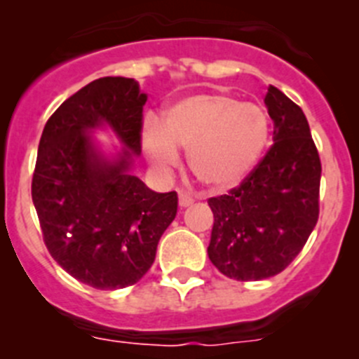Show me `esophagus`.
Wrapping results in <instances>:
<instances>
[{
    "label": "esophagus",
    "mask_w": 359,
    "mask_h": 359,
    "mask_svg": "<svg viewBox=\"0 0 359 359\" xmlns=\"http://www.w3.org/2000/svg\"><path fill=\"white\" fill-rule=\"evenodd\" d=\"M194 203V198L190 194H187V192H180V207H190Z\"/></svg>",
    "instance_id": "obj_1"
}]
</instances>
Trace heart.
I'll use <instances>...</instances> for the list:
<instances>
[{
	"instance_id": "1",
	"label": "heart",
	"mask_w": 359,
	"mask_h": 359,
	"mask_svg": "<svg viewBox=\"0 0 359 359\" xmlns=\"http://www.w3.org/2000/svg\"><path fill=\"white\" fill-rule=\"evenodd\" d=\"M269 118L261 106L226 93H198L147 122L142 135L149 160L167 170L177 163L176 147L189 149V165L203 185L228 190L250 176L269 144Z\"/></svg>"
}]
</instances>
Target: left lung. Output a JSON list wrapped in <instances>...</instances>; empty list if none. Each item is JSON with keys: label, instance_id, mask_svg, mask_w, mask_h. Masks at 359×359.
<instances>
[{"label": "left lung", "instance_id": "1", "mask_svg": "<svg viewBox=\"0 0 359 359\" xmlns=\"http://www.w3.org/2000/svg\"><path fill=\"white\" fill-rule=\"evenodd\" d=\"M264 102L275 144L241 185L208 199L214 212L208 257L221 273L241 282L284 271L320 214L322 163L306 115L271 84Z\"/></svg>", "mask_w": 359, "mask_h": 359}]
</instances>
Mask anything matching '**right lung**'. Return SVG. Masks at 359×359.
<instances>
[{
    "label": "right lung",
    "mask_w": 359,
    "mask_h": 359,
    "mask_svg": "<svg viewBox=\"0 0 359 359\" xmlns=\"http://www.w3.org/2000/svg\"><path fill=\"white\" fill-rule=\"evenodd\" d=\"M145 100L135 79H97L57 107L41 135L32 201L43 241L73 278L95 290L140 280L176 217V192H152L129 174L142 151ZM100 121L126 145L116 162L102 161L85 135Z\"/></svg>",
    "instance_id": "1"
}]
</instances>
